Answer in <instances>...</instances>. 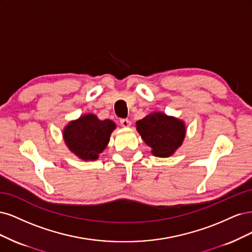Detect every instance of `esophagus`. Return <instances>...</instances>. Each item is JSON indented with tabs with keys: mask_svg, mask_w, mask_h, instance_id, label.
Masks as SVG:
<instances>
[{
	"mask_svg": "<svg viewBox=\"0 0 252 252\" xmlns=\"http://www.w3.org/2000/svg\"><path fill=\"white\" fill-rule=\"evenodd\" d=\"M120 122H121V125L125 128L130 127V125H131V122L127 119H122Z\"/></svg>",
	"mask_w": 252,
	"mask_h": 252,
	"instance_id": "esophagus-1",
	"label": "esophagus"
}]
</instances>
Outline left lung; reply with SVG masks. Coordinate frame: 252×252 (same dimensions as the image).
Masks as SVG:
<instances>
[{
    "label": "left lung",
    "mask_w": 252,
    "mask_h": 252,
    "mask_svg": "<svg viewBox=\"0 0 252 252\" xmlns=\"http://www.w3.org/2000/svg\"><path fill=\"white\" fill-rule=\"evenodd\" d=\"M143 141L158 158L171 157L184 142L185 122L161 111H155L135 123Z\"/></svg>",
    "instance_id": "1"
}]
</instances>
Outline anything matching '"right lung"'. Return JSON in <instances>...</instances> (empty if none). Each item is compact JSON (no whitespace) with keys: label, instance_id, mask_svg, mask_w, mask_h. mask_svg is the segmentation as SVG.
<instances>
[{"label":"right lung","instance_id":"right-lung-1","mask_svg":"<svg viewBox=\"0 0 252 252\" xmlns=\"http://www.w3.org/2000/svg\"><path fill=\"white\" fill-rule=\"evenodd\" d=\"M117 125L111 120H100L94 113L83 114L63 129V140L74 156L83 161H95L107 147Z\"/></svg>","mask_w":252,"mask_h":252}]
</instances>
